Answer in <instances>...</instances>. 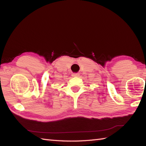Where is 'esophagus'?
<instances>
[{
	"instance_id": "esophagus-1",
	"label": "esophagus",
	"mask_w": 146,
	"mask_h": 146,
	"mask_svg": "<svg viewBox=\"0 0 146 146\" xmlns=\"http://www.w3.org/2000/svg\"><path fill=\"white\" fill-rule=\"evenodd\" d=\"M78 76H79V74H78V73L72 74V77H78Z\"/></svg>"
}]
</instances>
